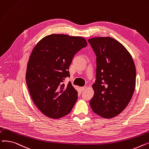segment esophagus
<instances>
[{"mask_svg": "<svg viewBox=\"0 0 149 149\" xmlns=\"http://www.w3.org/2000/svg\"><path fill=\"white\" fill-rule=\"evenodd\" d=\"M86 86H85L81 87V91H84V90H86Z\"/></svg>", "mask_w": 149, "mask_h": 149, "instance_id": "esophagus-1", "label": "esophagus"}]
</instances>
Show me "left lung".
Wrapping results in <instances>:
<instances>
[{
	"label": "left lung",
	"instance_id": "8db88e82",
	"mask_svg": "<svg viewBox=\"0 0 149 149\" xmlns=\"http://www.w3.org/2000/svg\"><path fill=\"white\" fill-rule=\"evenodd\" d=\"M96 56L94 94L90 104L95 113L111 118L123 111L133 95L136 68L127 49L111 37L88 40Z\"/></svg>",
	"mask_w": 149,
	"mask_h": 149
}]
</instances>
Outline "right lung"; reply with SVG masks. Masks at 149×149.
I'll return each mask as SVG.
<instances>
[{
	"label": "right lung",
	"mask_w": 149,
	"mask_h": 149,
	"mask_svg": "<svg viewBox=\"0 0 149 149\" xmlns=\"http://www.w3.org/2000/svg\"><path fill=\"white\" fill-rule=\"evenodd\" d=\"M84 38L52 34L41 40L32 52L26 74L32 99L39 110L51 118L70 112L77 100V91L70 82L69 67L76 53L86 47Z\"/></svg>",
	"instance_id": "1"
}]
</instances>
